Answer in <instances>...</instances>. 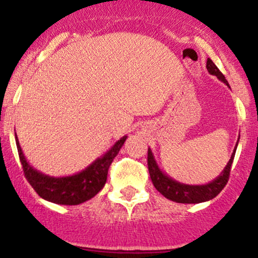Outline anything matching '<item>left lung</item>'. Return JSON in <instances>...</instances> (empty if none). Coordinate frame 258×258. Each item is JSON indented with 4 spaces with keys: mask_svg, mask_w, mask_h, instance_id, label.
Returning a JSON list of instances; mask_svg holds the SVG:
<instances>
[{
    "mask_svg": "<svg viewBox=\"0 0 258 258\" xmlns=\"http://www.w3.org/2000/svg\"><path fill=\"white\" fill-rule=\"evenodd\" d=\"M206 69L211 75H215L216 78L221 80L222 82H224L229 87V84H228L223 74L218 70V68L216 67L214 61L210 58L206 61ZM238 143L239 141L236 142V146L234 148L232 156H230L229 161H228V164L226 165V167L222 171L220 176L216 177L210 183L201 185L184 184V183H180L178 180L171 178L166 173L162 172L155 158H154L152 149L149 148L148 149V168H149V174L153 184L156 188V190L160 191L165 198L179 204H199L214 199V198H216L221 193V190L226 186L228 179H229L230 167H232Z\"/></svg>",
    "mask_w": 258,
    "mask_h": 258,
    "instance_id": "obj_1",
    "label": "left lung"
}]
</instances>
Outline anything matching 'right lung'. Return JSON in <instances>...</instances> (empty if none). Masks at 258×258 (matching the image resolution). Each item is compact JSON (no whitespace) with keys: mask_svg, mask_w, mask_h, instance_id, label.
<instances>
[{"mask_svg":"<svg viewBox=\"0 0 258 258\" xmlns=\"http://www.w3.org/2000/svg\"><path fill=\"white\" fill-rule=\"evenodd\" d=\"M126 139L127 136L120 138L104 155L94 160L81 172L73 176L53 177L40 172L29 164L16 133L18 154L28 182L42 199L59 205H79L98 194L106 182L109 166Z\"/></svg>","mask_w":258,"mask_h":258,"instance_id":"right-lung-1","label":"right lung"}]
</instances>
